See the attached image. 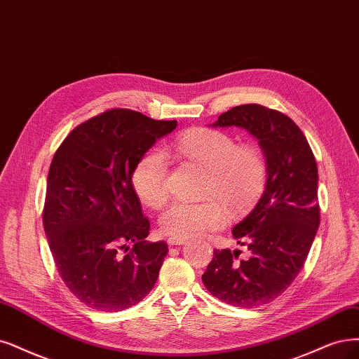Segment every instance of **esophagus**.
<instances>
[{"instance_id":"1","label":"esophagus","mask_w":359,"mask_h":359,"mask_svg":"<svg viewBox=\"0 0 359 359\" xmlns=\"http://www.w3.org/2000/svg\"><path fill=\"white\" fill-rule=\"evenodd\" d=\"M167 243H168L170 247H172V245H182V244L187 243V238H168Z\"/></svg>"}]
</instances>
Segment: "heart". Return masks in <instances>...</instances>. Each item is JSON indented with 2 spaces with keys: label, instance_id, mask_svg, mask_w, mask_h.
<instances>
[{
  "label": "heart",
  "instance_id": "obj_1",
  "mask_svg": "<svg viewBox=\"0 0 359 359\" xmlns=\"http://www.w3.org/2000/svg\"><path fill=\"white\" fill-rule=\"evenodd\" d=\"M175 148L208 171L205 196H217L238 210L262 191L266 180V163L251 144L238 146L228 133L195 128L177 137ZM140 200L152 208L161 207L168 198V158L163 149L146 152L131 176ZM226 222V211L219 200L203 203H172L159 219V228L171 238H191Z\"/></svg>",
  "mask_w": 359,
  "mask_h": 359
}]
</instances>
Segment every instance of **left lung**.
Returning a JSON list of instances; mask_svg holds the SVG:
<instances>
[{
	"instance_id": "left-lung-1",
	"label": "left lung",
	"mask_w": 359,
	"mask_h": 359,
	"mask_svg": "<svg viewBox=\"0 0 359 359\" xmlns=\"http://www.w3.org/2000/svg\"><path fill=\"white\" fill-rule=\"evenodd\" d=\"M213 127H241L259 140L266 159V187L232 235L250 250H215L203 275L211 294L236 308L271 303L296 280L320 226L318 168L311 146L293 119L266 106H235Z\"/></svg>"
}]
</instances>
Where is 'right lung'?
I'll use <instances>...</instances> for the list:
<instances>
[{"label": "right lung", "mask_w": 359, "mask_h": 359, "mask_svg": "<svg viewBox=\"0 0 359 359\" xmlns=\"http://www.w3.org/2000/svg\"><path fill=\"white\" fill-rule=\"evenodd\" d=\"M176 126L111 109L75 127L53 156L44 232L63 283L88 308L128 309L156 283L168 247L144 241L151 224L131 176L139 159ZM123 249L129 251L124 257Z\"/></svg>", "instance_id": "1"}]
</instances>
